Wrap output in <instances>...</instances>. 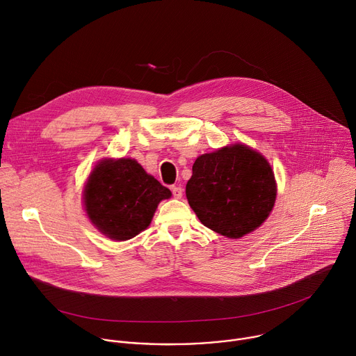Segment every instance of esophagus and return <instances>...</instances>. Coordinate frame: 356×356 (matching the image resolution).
Returning a JSON list of instances; mask_svg holds the SVG:
<instances>
[{"instance_id":"34e87169","label":"esophagus","mask_w":356,"mask_h":356,"mask_svg":"<svg viewBox=\"0 0 356 356\" xmlns=\"http://www.w3.org/2000/svg\"><path fill=\"white\" fill-rule=\"evenodd\" d=\"M172 193H173V197L175 198H181L183 195V188L180 186H173L172 187Z\"/></svg>"}]
</instances>
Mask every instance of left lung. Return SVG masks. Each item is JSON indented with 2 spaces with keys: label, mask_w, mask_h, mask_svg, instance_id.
Masks as SVG:
<instances>
[{
  "label": "left lung",
  "mask_w": 356,
  "mask_h": 356,
  "mask_svg": "<svg viewBox=\"0 0 356 356\" xmlns=\"http://www.w3.org/2000/svg\"><path fill=\"white\" fill-rule=\"evenodd\" d=\"M276 193L269 162L242 143L198 156L186 184L188 204L201 224L231 239L265 222Z\"/></svg>",
  "instance_id": "8db88e82"
}]
</instances>
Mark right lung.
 Listing matches in <instances>:
<instances>
[{
    "mask_svg": "<svg viewBox=\"0 0 356 356\" xmlns=\"http://www.w3.org/2000/svg\"><path fill=\"white\" fill-rule=\"evenodd\" d=\"M172 193L129 158L103 159L83 191L84 209L94 227L114 241H127L146 229L158 204Z\"/></svg>",
    "mask_w": 356,
    "mask_h": 356,
    "instance_id": "right-lung-1",
    "label": "right lung"
}]
</instances>
